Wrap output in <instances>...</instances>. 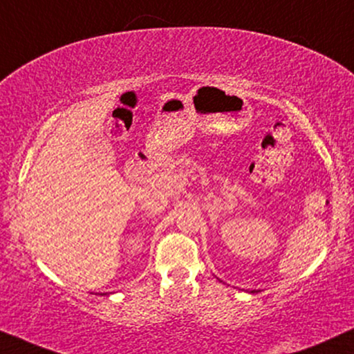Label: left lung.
<instances>
[{"instance_id": "8db88e82", "label": "left lung", "mask_w": 354, "mask_h": 354, "mask_svg": "<svg viewBox=\"0 0 354 354\" xmlns=\"http://www.w3.org/2000/svg\"><path fill=\"white\" fill-rule=\"evenodd\" d=\"M251 292H256V290H251Z\"/></svg>"}]
</instances>
